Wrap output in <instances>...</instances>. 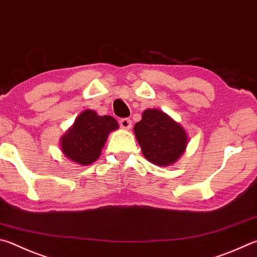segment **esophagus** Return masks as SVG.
Here are the masks:
<instances>
[{"instance_id": "1", "label": "esophagus", "mask_w": 257, "mask_h": 257, "mask_svg": "<svg viewBox=\"0 0 257 257\" xmlns=\"http://www.w3.org/2000/svg\"><path fill=\"white\" fill-rule=\"evenodd\" d=\"M119 124L121 128L123 129H130L132 128V120H130L129 118H122L119 120Z\"/></svg>"}]
</instances>
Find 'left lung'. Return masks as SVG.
Returning a JSON list of instances; mask_svg holds the SVG:
<instances>
[{
    "instance_id": "1",
    "label": "left lung",
    "mask_w": 257,
    "mask_h": 257,
    "mask_svg": "<svg viewBox=\"0 0 257 257\" xmlns=\"http://www.w3.org/2000/svg\"><path fill=\"white\" fill-rule=\"evenodd\" d=\"M134 130L144 156L153 164H173L185 151L188 138L184 129L160 110H145Z\"/></svg>"
}]
</instances>
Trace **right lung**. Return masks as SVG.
<instances>
[{
	"label": "right lung",
	"instance_id": "right-lung-1",
	"mask_svg": "<svg viewBox=\"0 0 257 257\" xmlns=\"http://www.w3.org/2000/svg\"><path fill=\"white\" fill-rule=\"evenodd\" d=\"M118 127L113 116L97 115L94 111L85 110L62 138L63 153L77 164H91L99 158L109 133Z\"/></svg>",
	"mask_w": 257,
	"mask_h": 257
}]
</instances>
